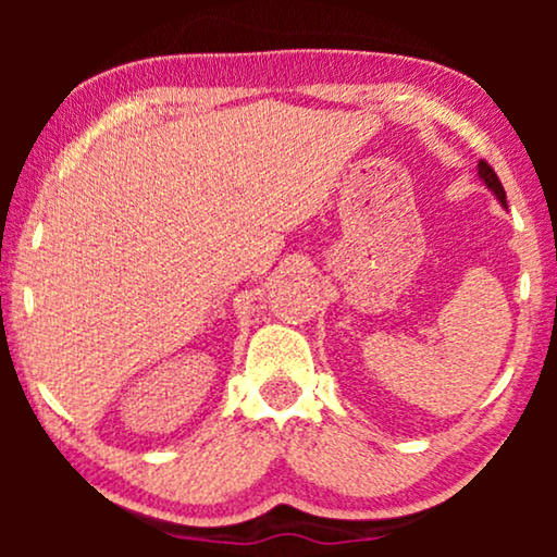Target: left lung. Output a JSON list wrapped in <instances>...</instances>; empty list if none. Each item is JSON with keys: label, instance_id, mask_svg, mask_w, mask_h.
Segmentation results:
<instances>
[{"label": "left lung", "instance_id": "8db88e82", "mask_svg": "<svg viewBox=\"0 0 557 557\" xmlns=\"http://www.w3.org/2000/svg\"><path fill=\"white\" fill-rule=\"evenodd\" d=\"M479 177H482V180L486 182V187H490L492 193L497 195V200L507 208V195H505V187H502V182H499V177H497V172H494L492 166L484 162V159H482V162H479Z\"/></svg>", "mask_w": 557, "mask_h": 557}]
</instances>
